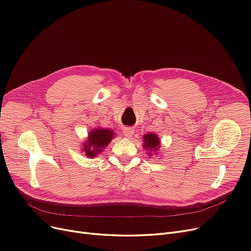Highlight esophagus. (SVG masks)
<instances>
[{"instance_id": "34e87169", "label": "esophagus", "mask_w": 251, "mask_h": 251, "mask_svg": "<svg viewBox=\"0 0 251 251\" xmlns=\"http://www.w3.org/2000/svg\"><path fill=\"white\" fill-rule=\"evenodd\" d=\"M123 133H124V136H126V137H131L133 135V129L129 128V127L128 128H124Z\"/></svg>"}]
</instances>
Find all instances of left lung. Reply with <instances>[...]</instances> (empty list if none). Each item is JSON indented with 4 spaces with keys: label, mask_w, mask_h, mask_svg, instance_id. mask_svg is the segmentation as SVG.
Returning a JSON list of instances; mask_svg holds the SVG:
<instances>
[{
    "label": "left lung",
    "mask_w": 251,
    "mask_h": 251,
    "mask_svg": "<svg viewBox=\"0 0 251 251\" xmlns=\"http://www.w3.org/2000/svg\"><path fill=\"white\" fill-rule=\"evenodd\" d=\"M144 148L150 151H157L159 149V140L155 134L148 133L144 137Z\"/></svg>",
    "instance_id": "left-lung-1"
}]
</instances>
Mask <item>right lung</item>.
Here are the masks:
<instances>
[{"label": "right lung", "instance_id": "obj_1", "mask_svg": "<svg viewBox=\"0 0 251 251\" xmlns=\"http://www.w3.org/2000/svg\"><path fill=\"white\" fill-rule=\"evenodd\" d=\"M114 137L113 130L109 129H96L89 134V141L83 148L88 157H95L102 150H104V147L108 145Z\"/></svg>", "mask_w": 251, "mask_h": 251}]
</instances>
